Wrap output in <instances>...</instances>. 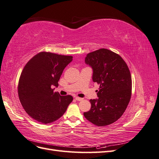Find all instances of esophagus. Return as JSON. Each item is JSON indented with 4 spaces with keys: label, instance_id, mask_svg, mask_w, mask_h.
Returning <instances> with one entry per match:
<instances>
[{
    "label": "esophagus",
    "instance_id": "esophagus-1",
    "mask_svg": "<svg viewBox=\"0 0 159 159\" xmlns=\"http://www.w3.org/2000/svg\"><path fill=\"white\" fill-rule=\"evenodd\" d=\"M75 99L76 101H79V102H80V101L83 99V98H79V97H75Z\"/></svg>",
    "mask_w": 159,
    "mask_h": 159
}]
</instances>
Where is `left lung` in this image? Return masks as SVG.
I'll use <instances>...</instances> for the list:
<instances>
[{
	"label": "left lung",
	"mask_w": 159,
	"mask_h": 159,
	"mask_svg": "<svg viewBox=\"0 0 159 159\" xmlns=\"http://www.w3.org/2000/svg\"><path fill=\"white\" fill-rule=\"evenodd\" d=\"M85 62L93 70V81L100 87L98 98L89 100L91 107L84 113V117L97 126L113 123L131 99L132 80L128 66L119 55L105 48L89 53Z\"/></svg>",
	"instance_id": "obj_1"
}]
</instances>
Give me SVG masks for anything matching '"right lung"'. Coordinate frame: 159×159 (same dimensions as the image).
<instances>
[{
  "mask_svg": "<svg viewBox=\"0 0 159 159\" xmlns=\"http://www.w3.org/2000/svg\"><path fill=\"white\" fill-rule=\"evenodd\" d=\"M73 60L71 56L40 52L24 68L18 81V92L24 109L36 121L44 124L56 121L64 114L73 97L60 95L53 87L64 68Z\"/></svg>",
  "mask_w": 159,
  "mask_h": 159,
  "instance_id": "1",
  "label": "right lung"
}]
</instances>
